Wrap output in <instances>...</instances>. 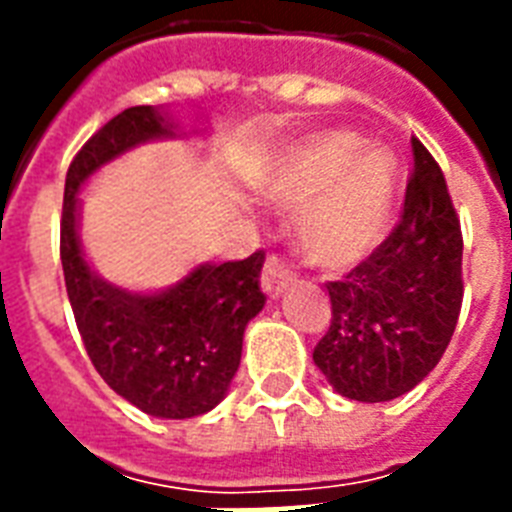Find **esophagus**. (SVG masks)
Listing matches in <instances>:
<instances>
[{
	"label": "esophagus",
	"instance_id": "1",
	"mask_svg": "<svg viewBox=\"0 0 512 512\" xmlns=\"http://www.w3.org/2000/svg\"><path fill=\"white\" fill-rule=\"evenodd\" d=\"M295 281V276H292V271H289L287 265L281 263V260H276V257H271L268 263H265L263 268V292L268 297H281L284 292H287V287Z\"/></svg>",
	"mask_w": 512,
	"mask_h": 512
}]
</instances>
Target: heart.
Returning a JSON list of instances; mask_svg holds the SVG:
<instances>
[{
    "mask_svg": "<svg viewBox=\"0 0 512 512\" xmlns=\"http://www.w3.org/2000/svg\"><path fill=\"white\" fill-rule=\"evenodd\" d=\"M361 145L356 132H313L279 148L257 175L271 204L300 209L297 247L329 271L364 263L388 231L396 162L382 148Z\"/></svg>",
    "mask_w": 512,
    "mask_h": 512,
    "instance_id": "1",
    "label": "heart"
}]
</instances>
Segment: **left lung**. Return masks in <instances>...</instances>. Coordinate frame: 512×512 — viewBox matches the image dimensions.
<instances>
[{
  "label": "left lung",
  "mask_w": 512,
  "mask_h": 512,
  "mask_svg": "<svg viewBox=\"0 0 512 512\" xmlns=\"http://www.w3.org/2000/svg\"><path fill=\"white\" fill-rule=\"evenodd\" d=\"M404 215L369 260L329 281L332 324L313 361L345 398L380 404L420 385L462 308V233L441 167L412 140Z\"/></svg>",
  "instance_id": "1"
}]
</instances>
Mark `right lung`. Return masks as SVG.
Listing matches in <instances>:
<instances>
[{
	"instance_id": "add662e5",
	"label": "right lung",
	"mask_w": 512,
	"mask_h": 512,
	"mask_svg": "<svg viewBox=\"0 0 512 512\" xmlns=\"http://www.w3.org/2000/svg\"><path fill=\"white\" fill-rule=\"evenodd\" d=\"M185 132L167 108L132 106L100 127L68 167L60 260L76 327L98 374L140 412L188 420L215 409L239 372L244 329L263 311V252L239 263H199L164 289L119 287L84 255L82 199L92 177L135 148Z\"/></svg>"
}]
</instances>
